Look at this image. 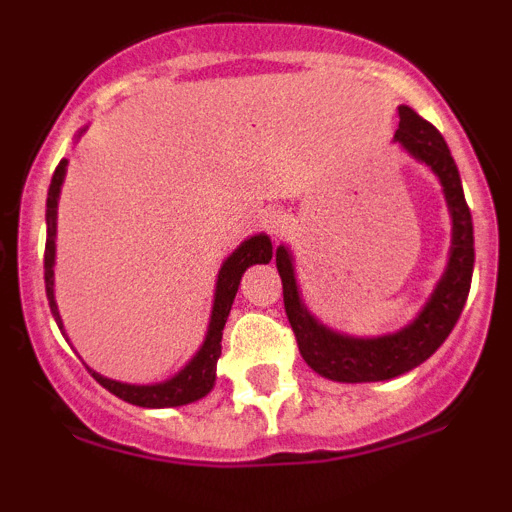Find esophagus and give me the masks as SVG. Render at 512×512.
I'll use <instances>...</instances> for the list:
<instances>
[{"label": "esophagus", "instance_id": "34e87169", "mask_svg": "<svg viewBox=\"0 0 512 512\" xmlns=\"http://www.w3.org/2000/svg\"><path fill=\"white\" fill-rule=\"evenodd\" d=\"M264 228H266V233L277 238V235H282L284 230H287V215L279 210H269L264 215Z\"/></svg>", "mask_w": 512, "mask_h": 512}]
</instances>
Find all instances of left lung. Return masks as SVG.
I'll use <instances>...</instances> for the list:
<instances>
[{
    "label": "left lung",
    "mask_w": 512,
    "mask_h": 512,
    "mask_svg": "<svg viewBox=\"0 0 512 512\" xmlns=\"http://www.w3.org/2000/svg\"><path fill=\"white\" fill-rule=\"evenodd\" d=\"M400 112V128L395 140L420 164H425L441 182L446 205L451 212V256L449 266L443 271L441 282L433 289L431 300L425 302L418 318L405 325L397 333L377 338H354L338 330H330L320 323L305 307L300 297V287L295 279V264L287 246L277 248V269L282 277L284 310L292 330H295L297 346L302 359L312 372L333 382H384V379L400 377L415 366L423 364L428 356L436 354L459 320L464 302L472 287L474 269V228L472 212H469L461 176L454 164L449 146L443 135L423 120L408 104L397 107Z\"/></svg>",
    "instance_id": "1"
}]
</instances>
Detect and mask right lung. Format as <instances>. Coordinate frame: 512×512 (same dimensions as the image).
Segmentation results:
<instances>
[{
    "mask_svg": "<svg viewBox=\"0 0 512 512\" xmlns=\"http://www.w3.org/2000/svg\"><path fill=\"white\" fill-rule=\"evenodd\" d=\"M66 158L56 166L51 179V187H48V200H45V225H48V238H45V295H48V305H51L53 318H56L58 328L63 333L61 312L56 305V289H53V266H56V215H58V194H61L63 176H66ZM271 241L269 235L259 233L251 235L248 241H243L241 246L230 253L228 259L220 266V274H217L215 284V302H212V315L210 325H207L205 343L200 346V351L192 356L182 372L174 374L166 382L158 384H125L115 382V379H107L102 374L92 372L94 379L102 384L104 390H110L112 395L120 397V400L130 402V405H138V408H179V405H189V402L200 400L207 392L215 387V369L217 359H220V341H223V328L225 320L230 315V307H233L235 292H238V284H241L243 271L253 264H269L271 261Z\"/></svg>",
    "mask_w": 512,
    "mask_h": 512,
    "instance_id": "1",
    "label": "right lung"
}]
</instances>
